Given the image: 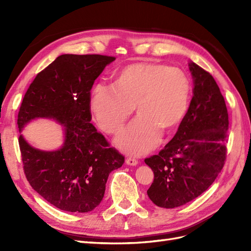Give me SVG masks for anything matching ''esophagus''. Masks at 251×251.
Masks as SVG:
<instances>
[{
	"label": "esophagus",
	"mask_w": 251,
	"mask_h": 251,
	"mask_svg": "<svg viewBox=\"0 0 251 251\" xmlns=\"http://www.w3.org/2000/svg\"><path fill=\"white\" fill-rule=\"evenodd\" d=\"M126 163L127 164V165H137L138 164V160L137 159H135V158H133V157H127L126 158Z\"/></svg>",
	"instance_id": "34e87169"
}]
</instances>
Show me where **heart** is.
I'll list each match as a JSON object with an SVG mask.
<instances>
[{
    "mask_svg": "<svg viewBox=\"0 0 251 251\" xmlns=\"http://www.w3.org/2000/svg\"><path fill=\"white\" fill-rule=\"evenodd\" d=\"M191 85L177 67L133 63L116 72L113 86H96L90 108L104 132L116 135L134 112L135 118L117 139L119 148L133 154L147 153L160 140L161 131L176 128L189 104Z\"/></svg>",
    "mask_w": 251,
    "mask_h": 251,
    "instance_id": "1",
    "label": "heart"
}]
</instances>
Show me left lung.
<instances>
[{
    "label": "left lung",
    "mask_w": 251,
    "mask_h": 251,
    "mask_svg": "<svg viewBox=\"0 0 251 251\" xmlns=\"http://www.w3.org/2000/svg\"><path fill=\"white\" fill-rule=\"evenodd\" d=\"M194 95L173 139L158 155L144 159L154 172L149 198L159 207L174 208L199 197L221 173L226 159L228 113L211 74L189 64Z\"/></svg>",
    "instance_id": "left-lung-1"
}]
</instances>
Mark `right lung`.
I'll list each match as a JSON object with an SVG mask.
<instances>
[{"mask_svg": "<svg viewBox=\"0 0 251 251\" xmlns=\"http://www.w3.org/2000/svg\"><path fill=\"white\" fill-rule=\"evenodd\" d=\"M114 56L63 54L36 75L23 98L18 126L48 117L65 126V143L36 150L20 135L25 176L36 193L60 210L88 212L101 202L112 171L125 157L90 124L91 89Z\"/></svg>", "mask_w": 251, "mask_h": 251, "instance_id": "1", "label": "right lung"}]
</instances>
